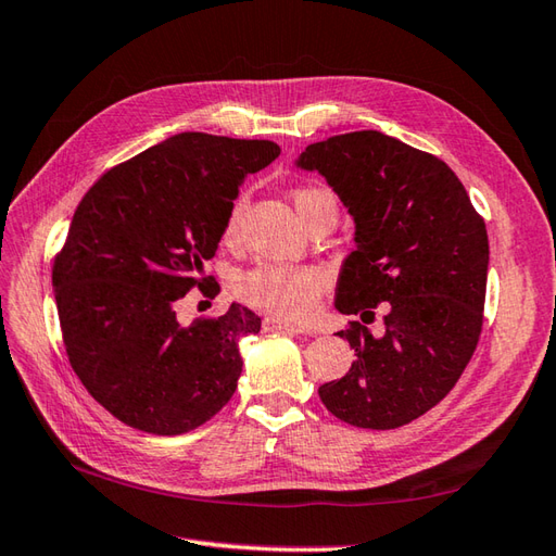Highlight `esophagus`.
<instances>
[{"label":"esophagus","mask_w":556,"mask_h":556,"mask_svg":"<svg viewBox=\"0 0 556 556\" xmlns=\"http://www.w3.org/2000/svg\"><path fill=\"white\" fill-rule=\"evenodd\" d=\"M263 329L265 331H289V333H307L303 327H295L291 321H283L277 317H265L263 321Z\"/></svg>","instance_id":"esophagus-1"}]
</instances>
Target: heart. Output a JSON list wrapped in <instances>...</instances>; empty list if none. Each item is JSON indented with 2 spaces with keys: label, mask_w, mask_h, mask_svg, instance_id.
Returning <instances> with one entry per match:
<instances>
[{
  "label": "heart",
  "mask_w": 556,
  "mask_h": 556,
  "mask_svg": "<svg viewBox=\"0 0 556 556\" xmlns=\"http://www.w3.org/2000/svg\"><path fill=\"white\" fill-rule=\"evenodd\" d=\"M295 211L307 225L319 211H339L333 193L321 187H301L291 193ZM243 213V199L239 197L227 213L223 237L225 241H235L239 237ZM237 295L261 313L273 315L277 319L301 321L315 313L319 295L327 289V275L309 265H281V263H261L247 269L237 279Z\"/></svg>",
  "instance_id": "b5f03b06"
}]
</instances>
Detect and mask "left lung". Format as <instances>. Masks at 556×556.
Here are the masks:
<instances>
[{
	"label": "left lung",
	"mask_w": 556,
	"mask_h": 556,
	"mask_svg": "<svg viewBox=\"0 0 556 556\" xmlns=\"http://www.w3.org/2000/svg\"><path fill=\"white\" fill-rule=\"evenodd\" d=\"M299 167L339 193L357 243L337 283L339 313L363 317L339 331L355 359L319 397L345 424L397 429L453 391L479 345L485 223L447 163L377 130L309 144ZM377 304L381 338L364 327Z\"/></svg>",
	"instance_id": "left-lung-1"
}]
</instances>
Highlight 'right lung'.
Listing matches in <instances>:
<instances>
[{"instance_id": "add662e5", "label": "right lung", "mask_w": 556, "mask_h": 556, "mask_svg": "<svg viewBox=\"0 0 556 556\" xmlns=\"http://www.w3.org/2000/svg\"><path fill=\"white\" fill-rule=\"evenodd\" d=\"M267 139L182 132L118 163L89 187L54 257L63 345L101 407L132 429L179 435L223 409L241 377L239 341L261 317L177 321V303L223 239L243 177L279 156Z\"/></svg>"}]
</instances>
